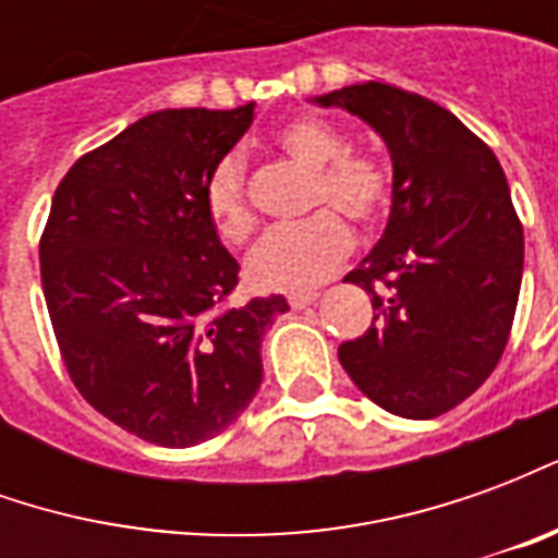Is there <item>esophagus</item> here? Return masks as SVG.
Here are the masks:
<instances>
[{
	"label": "esophagus",
	"instance_id": "1",
	"mask_svg": "<svg viewBox=\"0 0 558 558\" xmlns=\"http://www.w3.org/2000/svg\"><path fill=\"white\" fill-rule=\"evenodd\" d=\"M316 295H319V292H292L290 307L292 311H302V307H307V304L316 302Z\"/></svg>",
	"mask_w": 558,
	"mask_h": 558
}]
</instances>
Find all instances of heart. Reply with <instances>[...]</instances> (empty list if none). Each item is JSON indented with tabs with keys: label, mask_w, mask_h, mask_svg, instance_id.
I'll return each mask as SVG.
<instances>
[{
	"label": "heart",
	"mask_w": 558,
	"mask_h": 558,
	"mask_svg": "<svg viewBox=\"0 0 558 558\" xmlns=\"http://www.w3.org/2000/svg\"><path fill=\"white\" fill-rule=\"evenodd\" d=\"M280 155L311 172L307 208L316 211L292 227H278L256 244L247 259V275L259 290L304 292L323 283L350 256L352 232L341 218L359 230H374L383 220L391 196V172L383 160L350 151L338 128L314 116L290 119L271 137ZM206 215L227 244H244L256 230V218L244 191L239 158H223L206 182Z\"/></svg>",
	"instance_id": "heart-1"
}]
</instances>
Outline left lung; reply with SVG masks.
<instances>
[{
	"mask_svg": "<svg viewBox=\"0 0 558 558\" xmlns=\"http://www.w3.org/2000/svg\"><path fill=\"white\" fill-rule=\"evenodd\" d=\"M386 140L395 182L383 239L350 280L374 302L338 359L376 407L436 418L484 386L514 323L523 223L490 146L439 104L388 83L314 98Z\"/></svg>",
	"mask_w": 558,
	"mask_h": 558,
	"instance_id": "left-lung-1",
	"label": "left lung"
}]
</instances>
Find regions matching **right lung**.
Here are the masks:
<instances>
[{
  "label": "right lung",
  "mask_w": 558,
  "mask_h": 558,
  "mask_svg": "<svg viewBox=\"0 0 558 558\" xmlns=\"http://www.w3.org/2000/svg\"><path fill=\"white\" fill-rule=\"evenodd\" d=\"M254 122L160 110L65 172L41 235V287L71 383L146 442L187 448L239 418L283 295L220 307L239 283L206 215V182Z\"/></svg>",
  "instance_id": "1"
}]
</instances>
